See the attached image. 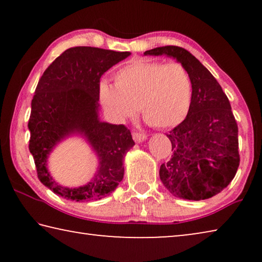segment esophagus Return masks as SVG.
<instances>
[{"label":"esophagus","instance_id":"esophagus-1","mask_svg":"<svg viewBox=\"0 0 262 262\" xmlns=\"http://www.w3.org/2000/svg\"><path fill=\"white\" fill-rule=\"evenodd\" d=\"M133 139H134L135 142H142L147 139V135H145L144 133H141V132H134L133 133Z\"/></svg>","mask_w":262,"mask_h":262}]
</instances>
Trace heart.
Masks as SVG:
<instances>
[{"label": "heart", "mask_w": 262, "mask_h": 262, "mask_svg": "<svg viewBox=\"0 0 262 262\" xmlns=\"http://www.w3.org/2000/svg\"><path fill=\"white\" fill-rule=\"evenodd\" d=\"M99 96L118 120L134 117L141 106L145 120L164 129L179 125L188 115L193 83L179 62L136 60L114 74V86L101 83Z\"/></svg>", "instance_id": "b5f03b06"}]
</instances>
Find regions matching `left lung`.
<instances>
[{
  "mask_svg": "<svg viewBox=\"0 0 262 262\" xmlns=\"http://www.w3.org/2000/svg\"><path fill=\"white\" fill-rule=\"evenodd\" d=\"M145 55H167L188 70L193 99L185 120L167 134L173 155L159 178L172 195L206 200L222 192L237 173L238 126L227 95L209 70L183 47L163 46Z\"/></svg>",
  "mask_w": 262,
  "mask_h": 262,
  "instance_id": "8db88e82",
  "label": "left lung"
}]
</instances>
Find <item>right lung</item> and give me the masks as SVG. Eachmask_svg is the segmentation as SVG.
<instances>
[{"label": "right lung", "mask_w": 262, "mask_h": 262, "mask_svg": "<svg viewBox=\"0 0 262 262\" xmlns=\"http://www.w3.org/2000/svg\"><path fill=\"white\" fill-rule=\"evenodd\" d=\"M129 55V52L72 47L57 56L39 79L31 103L29 149L38 179L63 199L100 200L123 178V157L135 142L125 125L99 121L98 100L101 75ZM73 132L87 137L101 161L94 179L78 189L57 185L46 167L51 149Z\"/></svg>", "instance_id": "obj_1"}]
</instances>
